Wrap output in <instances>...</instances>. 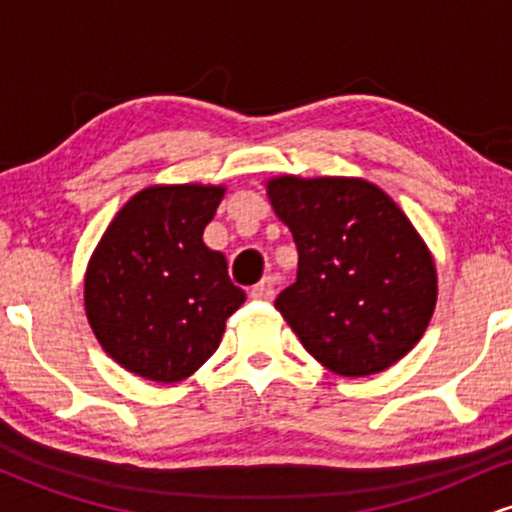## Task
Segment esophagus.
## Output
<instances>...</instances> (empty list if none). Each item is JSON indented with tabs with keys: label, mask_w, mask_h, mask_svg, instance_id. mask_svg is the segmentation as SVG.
I'll return each instance as SVG.
<instances>
[{
	"label": "esophagus",
	"mask_w": 512,
	"mask_h": 512,
	"mask_svg": "<svg viewBox=\"0 0 512 512\" xmlns=\"http://www.w3.org/2000/svg\"><path fill=\"white\" fill-rule=\"evenodd\" d=\"M274 293H276L274 276H264L260 284H255L250 289V298H255V301H272Z\"/></svg>",
	"instance_id": "obj_1"
}]
</instances>
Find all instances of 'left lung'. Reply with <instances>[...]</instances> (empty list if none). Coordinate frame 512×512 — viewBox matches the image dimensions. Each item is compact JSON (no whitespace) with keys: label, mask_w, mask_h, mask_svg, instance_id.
Here are the masks:
<instances>
[{"label":"left lung","mask_w":512,"mask_h":512,"mask_svg":"<svg viewBox=\"0 0 512 512\" xmlns=\"http://www.w3.org/2000/svg\"><path fill=\"white\" fill-rule=\"evenodd\" d=\"M298 248L296 281L276 296L310 356L344 378L390 368L424 337L438 298L431 252L404 211L361 178L267 182Z\"/></svg>","instance_id":"left-lung-1"}]
</instances>
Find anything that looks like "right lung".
<instances>
[{"label":"right lung","mask_w":512,"mask_h":512,"mask_svg":"<svg viewBox=\"0 0 512 512\" xmlns=\"http://www.w3.org/2000/svg\"><path fill=\"white\" fill-rule=\"evenodd\" d=\"M223 192L146 187L117 211L93 250L84 279L88 325L129 373L154 383L190 378L243 305L226 257L202 240Z\"/></svg>","instance_id":"1"}]
</instances>
